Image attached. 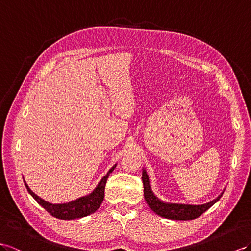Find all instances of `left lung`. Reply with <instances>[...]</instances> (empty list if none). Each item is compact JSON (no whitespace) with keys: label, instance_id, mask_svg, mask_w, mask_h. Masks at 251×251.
Returning <instances> with one entry per match:
<instances>
[{"label":"left lung","instance_id":"left-lung-1","mask_svg":"<svg viewBox=\"0 0 251 251\" xmlns=\"http://www.w3.org/2000/svg\"><path fill=\"white\" fill-rule=\"evenodd\" d=\"M142 181H143V188H144V198L149 204V207L155 212L156 214L170 218V220L175 221H190L195 220V218L201 216L205 211L210 209L216 201H218L223 195L218 196L214 201H212L208 203L199 204V205H192V204H180V203H168L163 202L153 194L149 176H147L145 170L142 173Z\"/></svg>","mask_w":251,"mask_h":251}]
</instances>
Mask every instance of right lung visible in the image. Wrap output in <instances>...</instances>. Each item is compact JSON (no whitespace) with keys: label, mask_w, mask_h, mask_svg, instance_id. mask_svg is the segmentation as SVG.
Here are the masks:
<instances>
[{"label":"right lung","mask_w":251,"mask_h":251,"mask_svg":"<svg viewBox=\"0 0 251 251\" xmlns=\"http://www.w3.org/2000/svg\"><path fill=\"white\" fill-rule=\"evenodd\" d=\"M115 165L109 170L107 175L101 179L98 187H96V189L91 193V194L80 197L78 199H76V201L68 203H50L46 201H43L39 196H37L35 193L28 188L26 182L24 181V183L29 194L33 196L36 199V201L39 203L41 207L46 209L50 215H53L56 218H59V220H74V218H80L92 214L100 208V205L101 204L102 201H104L107 179L109 177V174L112 173V171L115 169Z\"/></svg>","instance_id":"add662e5"}]
</instances>
